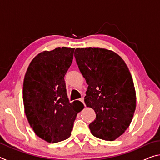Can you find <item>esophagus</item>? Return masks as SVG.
Returning <instances> with one entry per match:
<instances>
[{
    "instance_id": "obj_1",
    "label": "esophagus",
    "mask_w": 160,
    "mask_h": 160,
    "mask_svg": "<svg viewBox=\"0 0 160 160\" xmlns=\"http://www.w3.org/2000/svg\"><path fill=\"white\" fill-rule=\"evenodd\" d=\"M80 101L81 102H82V104H83L84 105H85V102H84V98H83V97H82V98L80 99Z\"/></svg>"
}]
</instances>
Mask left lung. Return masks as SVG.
<instances>
[{
  "mask_svg": "<svg viewBox=\"0 0 160 160\" xmlns=\"http://www.w3.org/2000/svg\"><path fill=\"white\" fill-rule=\"evenodd\" d=\"M75 57L88 85L85 97L96 118L89 125L94 136L113 141L131 124L136 93L128 66L117 53L102 48H77Z\"/></svg>",
  "mask_w": 160,
  "mask_h": 160,
  "instance_id": "left-lung-1",
  "label": "left lung"
}]
</instances>
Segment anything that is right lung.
I'll return each mask as SVG.
<instances>
[{
  "instance_id": "1",
  "label": "right lung",
  "mask_w": 160,
  "mask_h": 160,
  "mask_svg": "<svg viewBox=\"0 0 160 160\" xmlns=\"http://www.w3.org/2000/svg\"><path fill=\"white\" fill-rule=\"evenodd\" d=\"M74 48L44 51L32 59L24 78L22 98L26 117L35 134L48 142L70 136L80 101L69 102L64 76L72 63Z\"/></svg>"
}]
</instances>
